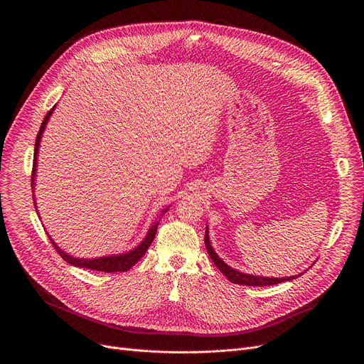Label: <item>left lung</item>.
Returning a JSON list of instances; mask_svg holds the SVG:
<instances>
[{
    "label": "left lung",
    "instance_id": "left-lung-1",
    "mask_svg": "<svg viewBox=\"0 0 364 364\" xmlns=\"http://www.w3.org/2000/svg\"><path fill=\"white\" fill-rule=\"evenodd\" d=\"M204 243H205V249L209 256L212 257V261L215 262V265L219 268V271L233 284L237 285H247V287H269V285H275V284H281L284 281H292L295 278H298L299 275L295 277H287V278H268V277H257V275H249V274H243L239 272L233 268H230L228 264H225L222 259L218 256V253L215 252L213 246L210 245V239H209V229L205 228V235H204Z\"/></svg>",
    "mask_w": 364,
    "mask_h": 364
}]
</instances>
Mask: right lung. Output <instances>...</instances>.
Returning a JSON list of instances; mask_svg holds the SVG:
<instances>
[{"label": "right lung", "instance_id": "add662e5", "mask_svg": "<svg viewBox=\"0 0 364 364\" xmlns=\"http://www.w3.org/2000/svg\"><path fill=\"white\" fill-rule=\"evenodd\" d=\"M55 108H51L47 115L44 117L43 122H41V127L38 129V134H37V138H36V144H34V160H33V171H31V188H34V180H36V167H37V154H38V146H40V139H41V135L44 132V128L51 117V114H53ZM36 203V201H34ZM168 209L163 210V215L167 212ZM157 228H159V220L155 222L146 236L144 237V240L136 246L134 247L132 250L127 252V253H119V255H112V256H103V257H95V259H83V257H73L70 256L69 253L63 252L55 242L53 239H50V242L53 243L55 249L58 250V253L65 259V261L73 267H77V268H86V269H93V271H99V272H127L128 269H131L139 259L145 255V252L148 250V247L151 246L154 237H155V233H157Z\"/></svg>", "mask_w": 364, "mask_h": 364}]
</instances>
